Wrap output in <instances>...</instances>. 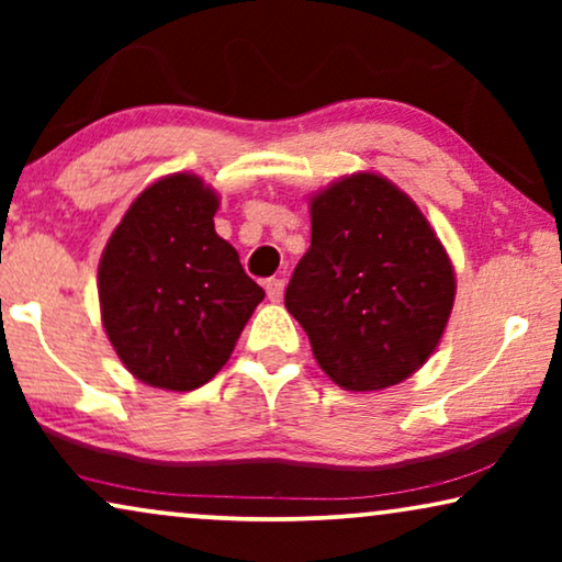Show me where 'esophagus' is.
<instances>
[{"label":"esophagus","instance_id":"esophagus-1","mask_svg":"<svg viewBox=\"0 0 562 562\" xmlns=\"http://www.w3.org/2000/svg\"><path fill=\"white\" fill-rule=\"evenodd\" d=\"M283 286H286V281H283V279H268V281H266V294H268V299H271V302H281Z\"/></svg>","mask_w":562,"mask_h":562}]
</instances>
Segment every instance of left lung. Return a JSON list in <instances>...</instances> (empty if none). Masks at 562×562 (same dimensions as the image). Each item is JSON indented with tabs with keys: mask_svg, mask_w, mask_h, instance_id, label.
Wrapping results in <instances>:
<instances>
[{
	"mask_svg": "<svg viewBox=\"0 0 562 562\" xmlns=\"http://www.w3.org/2000/svg\"><path fill=\"white\" fill-rule=\"evenodd\" d=\"M312 245L286 286L322 371L379 391L425 366L448 327L456 271L419 206L379 173H352L310 199Z\"/></svg>",
	"mask_w": 562,
	"mask_h": 562,
	"instance_id": "left-lung-1",
	"label": "left lung"
}]
</instances>
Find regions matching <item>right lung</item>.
<instances>
[{
    "label": "right lung",
    "mask_w": 562,
    "mask_h": 562,
    "mask_svg": "<svg viewBox=\"0 0 562 562\" xmlns=\"http://www.w3.org/2000/svg\"><path fill=\"white\" fill-rule=\"evenodd\" d=\"M217 191L194 173L150 183L99 260V306L137 381L194 391L220 373L266 291L214 233Z\"/></svg>",
    "instance_id": "1"
}]
</instances>
